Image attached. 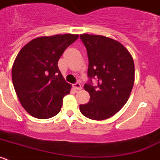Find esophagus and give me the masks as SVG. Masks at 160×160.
I'll list each match as a JSON object with an SVG mask.
<instances>
[{"label":"esophagus","mask_w":160,"mask_h":160,"mask_svg":"<svg viewBox=\"0 0 160 160\" xmlns=\"http://www.w3.org/2000/svg\"><path fill=\"white\" fill-rule=\"evenodd\" d=\"M73 87L74 89H75V90H82V86H81V84H80V83H75V84H73Z\"/></svg>","instance_id":"34e87169"}]
</instances>
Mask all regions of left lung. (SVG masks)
Returning a JSON list of instances; mask_svg holds the SVG:
<instances>
[{
  "instance_id": "8db88e82",
  "label": "left lung",
  "mask_w": 160,
  "mask_h": 160,
  "mask_svg": "<svg viewBox=\"0 0 160 160\" xmlns=\"http://www.w3.org/2000/svg\"><path fill=\"white\" fill-rule=\"evenodd\" d=\"M82 42L87 50L90 83L84 85L90 94L88 103L79 106L87 118L104 120L123 107L135 82V64L130 52L118 41L102 35L83 33ZM98 85L93 87L91 78Z\"/></svg>"
}]
</instances>
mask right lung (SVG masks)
Listing matches in <instances>:
<instances>
[{
  "instance_id": "right-lung-1",
  "label": "right lung",
  "mask_w": 160,
  "mask_h": 160,
  "mask_svg": "<svg viewBox=\"0 0 160 160\" xmlns=\"http://www.w3.org/2000/svg\"><path fill=\"white\" fill-rule=\"evenodd\" d=\"M78 34H57L34 38L18 53L12 68V79L18 99L30 115L40 119L55 116L71 85L58 66L65 49Z\"/></svg>"
}]
</instances>
